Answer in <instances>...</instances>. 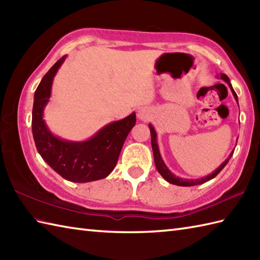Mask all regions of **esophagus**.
Listing matches in <instances>:
<instances>
[{"mask_svg": "<svg viewBox=\"0 0 260 260\" xmlns=\"http://www.w3.org/2000/svg\"><path fill=\"white\" fill-rule=\"evenodd\" d=\"M137 116H139V118L141 119V120H148L150 119V117H151V112H150V109H147V108H140L139 109V113H137Z\"/></svg>", "mask_w": 260, "mask_h": 260, "instance_id": "34e87169", "label": "esophagus"}]
</instances>
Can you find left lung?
<instances>
[{"mask_svg": "<svg viewBox=\"0 0 260 260\" xmlns=\"http://www.w3.org/2000/svg\"><path fill=\"white\" fill-rule=\"evenodd\" d=\"M217 77L219 78V76H217ZM220 78H221L222 80H224L225 82H227L228 86L230 87L231 91H233V95H234V97H235V99H236V102L238 103V97H237V93L235 92L233 86H231V84H230V80H229V78H228V76L224 75V74H221V75H220ZM148 127H150V131H151L152 150H153L154 162H155V167H156V169H157V172L163 176L164 180H167V181L169 182V183H171V184H175V185H179V186H192V185L202 184V183H204V182H208V181H210L211 179L215 178V176H217L220 172H221V170L225 167V165H227V163L229 162L230 157L233 156V154H234V152H231L230 155L228 156V158L225 159V161H224L221 165H220V167H219L217 170H214L211 174H209V175H207V176H203V178H201V179H196V180L182 179V178H179V176H176L175 174H173L172 172H171V171L168 169L167 165H165V163H164V161H163V158H162V156H161V154H159L157 141H156V140H157L156 132H155V129H154V127H153L152 124L148 125Z\"/></svg>", "mask_w": 260, "mask_h": 260, "instance_id": "1", "label": "left lung"}]
</instances>
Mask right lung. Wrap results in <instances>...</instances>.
Wrapping results in <instances>:
<instances>
[{
  "label": "right lung",
  "mask_w": 260,
  "mask_h": 260,
  "mask_svg": "<svg viewBox=\"0 0 260 260\" xmlns=\"http://www.w3.org/2000/svg\"><path fill=\"white\" fill-rule=\"evenodd\" d=\"M63 56L43 76L35 92L32 109V134L36 147L45 159L64 180L77 183L105 179L117 164L121 147L136 123V115L113 121L90 139L82 142L67 141L48 128L43 112L51 97L53 78L66 60Z\"/></svg>",
  "instance_id": "obj_1"
}]
</instances>
